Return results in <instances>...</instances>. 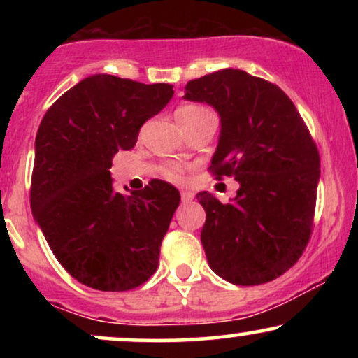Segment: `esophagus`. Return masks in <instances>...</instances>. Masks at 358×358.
Wrapping results in <instances>:
<instances>
[{
	"mask_svg": "<svg viewBox=\"0 0 358 358\" xmlns=\"http://www.w3.org/2000/svg\"><path fill=\"white\" fill-rule=\"evenodd\" d=\"M190 200H193V193L188 190H183L182 192V202L187 203V202H190Z\"/></svg>",
	"mask_w": 358,
	"mask_h": 358,
	"instance_id": "1",
	"label": "esophagus"
}]
</instances>
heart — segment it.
<instances>
[{"label":"heart","mask_w":358,"mask_h":358,"mask_svg":"<svg viewBox=\"0 0 358 358\" xmlns=\"http://www.w3.org/2000/svg\"><path fill=\"white\" fill-rule=\"evenodd\" d=\"M210 110L202 108V106H183L176 110V119H180V122H190L193 119L203 116V114H208ZM188 168L183 165H178V163H170V165L165 166L163 170V175L166 176L170 182H183L185 180V173H187Z\"/></svg>","instance_id":"obj_1"}]
</instances>
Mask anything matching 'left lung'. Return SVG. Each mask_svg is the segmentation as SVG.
Returning a JSON list of instances; mask_svg holds the SVG:
<instances>
[{
  "label": "left lung",
  "instance_id": "8db88e82",
  "mask_svg": "<svg viewBox=\"0 0 358 358\" xmlns=\"http://www.w3.org/2000/svg\"><path fill=\"white\" fill-rule=\"evenodd\" d=\"M183 97L219 113L210 170L241 185L231 203L196 193L207 213L200 239L208 264L237 286L273 281L301 257L311 237L318 148L289 97L239 69L190 80Z\"/></svg>",
  "mask_w": 358,
  "mask_h": 358
}]
</instances>
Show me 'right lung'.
<instances>
[{
	"instance_id": "add662e5",
	"label": "right lung",
	"mask_w": 358,
	"mask_h": 358,
	"mask_svg": "<svg viewBox=\"0 0 358 358\" xmlns=\"http://www.w3.org/2000/svg\"><path fill=\"white\" fill-rule=\"evenodd\" d=\"M171 97L170 84L96 73L62 94L40 122L31 212L52 252L82 285L127 291L158 268L180 192L162 180L131 195L114 192L109 168Z\"/></svg>"
}]
</instances>
